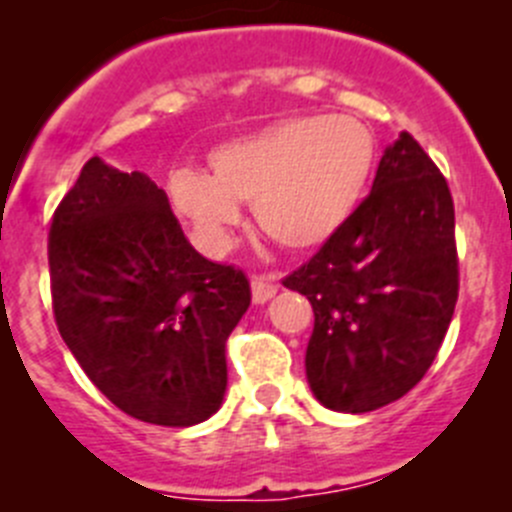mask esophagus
I'll return each mask as SVG.
<instances>
[{"mask_svg":"<svg viewBox=\"0 0 512 512\" xmlns=\"http://www.w3.org/2000/svg\"><path fill=\"white\" fill-rule=\"evenodd\" d=\"M276 289H279V281H276L274 274H261L251 279V297L256 304L269 302L276 294Z\"/></svg>","mask_w":512,"mask_h":512,"instance_id":"esophagus-1","label":"esophagus"}]
</instances>
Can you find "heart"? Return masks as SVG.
Here are the masks:
<instances>
[{
    "label": "heart",
    "instance_id": "1",
    "mask_svg": "<svg viewBox=\"0 0 512 512\" xmlns=\"http://www.w3.org/2000/svg\"><path fill=\"white\" fill-rule=\"evenodd\" d=\"M375 152L373 131L355 116H287L215 144L208 175L172 172L167 192L205 251L228 248L243 203H253L259 228L279 246L314 251L363 203Z\"/></svg>",
    "mask_w": 512,
    "mask_h": 512
}]
</instances>
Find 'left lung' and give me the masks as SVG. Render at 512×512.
Segmentation results:
<instances>
[{
  "mask_svg": "<svg viewBox=\"0 0 512 512\" xmlns=\"http://www.w3.org/2000/svg\"><path fill=\"white\" fill-rule=\"evenodd\" d=\"M314 309L307 381L332 411L365 414L424 378L459 292L454 203L411 134L383 152L350 223L284 279Z\"/></svg>",
  "mask_w": 512,
  "mask_h": 512,
  "instance_id": "obj_1",
  "label": "left lung"
}]
</instances>
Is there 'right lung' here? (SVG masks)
I'll use <instances>...</instances> for the list:
<instances>
[{
    "label": "right lung",
    "mask_w": 512,
    "mask_h": 512,
    "mask_svg": "<svg viewBox=\"0 0 512 512\" xmlns=\"http://www.w3.org/2000/svg\"><path fill=\"white\" fill-rule=\"evenodd\" d=\"M48 259L60 335L114 406L157 426L220 409L225 340L251 287L190 246L162 187L88 159L55 210Z\"/></svg>",
    "instance_id": "1"
}]
</instances>
